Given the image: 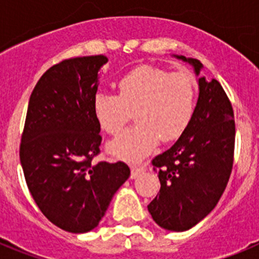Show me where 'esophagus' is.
Here are the masks:
<instances>
[{"label": "esophagus", "instance_id": "obj_1", "mask_svg": "<svg viewBox=\"0 0 259 259\" xmlns=\"http://www.w3.org/2000/svg\"><path fill=\"white\" fill-rule=\"evenodd\" d=\"M144 170H145V167H144V166H132L131 179H135V178H137V176L140 175L141 172H144Z\"/></svg>", "mask_w": 259, "mask_h": 259}]
</instances>
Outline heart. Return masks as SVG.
<instances>
[{
	"label": "heart",
	"instance_id": "b5f03b06",
	"mask_svg": "<svg viewBox=\"0 0 259 259\" xmlns=\"http://www.w3.org/2000/svg\"><path fill=\"white\" fill-rule=\"evenodd\" d=\"M118 96L97 93L93 115L106 134L116 136L132 118L139 123L110 144L116 158L137 161L161 139H179L188 128L196 106V84L188 72H168L143 65L128 71L116 81Z\"/></svg>",
	"mask_w": 259,
	"mask_h": 259
}]
</instances>
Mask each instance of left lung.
<instances>
[{
	"label": "left lung",
	"instance_id": "left-lung-1",
	"mask_svg": "<svg viewBox=\"0 0 259 259\" xmlns=\"http://www.w3.org/2000/svg\"><path fill=\"white\" fill-rule=\"evenodd\" d=\"M188 62L200 75L198 59ZM197 105L188 128L170 149L152 161L161 182L159 193L148 205L152 218L168 231H187L218 203L230 180L235 152L232 105L218 80L198 77Z\"/></svg>",
	"mask_w": 259,
	"mask_h": 259
}]
</instances>
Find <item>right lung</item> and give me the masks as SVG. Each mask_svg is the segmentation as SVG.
Masks as SVG:
<instances>
[{
  "label": "right lung",
  "mask_w": 259,
  "mask_h": 259,
  "mask_svg": "<svg viewBox=\"0 0 259 259\" xmlns=\"http://www.w3.org/2000/svg\"><path fill=\"white\" fill-rule=\"evenodd\" d=\"M106 62L105 56L59 62L29 97L19 149L23 172L41 212L67 232L97 227L131 174L124 162H92L102 141L93 98Z\"/></svg>",
  "instance_id": "1"
}]
</instances>
